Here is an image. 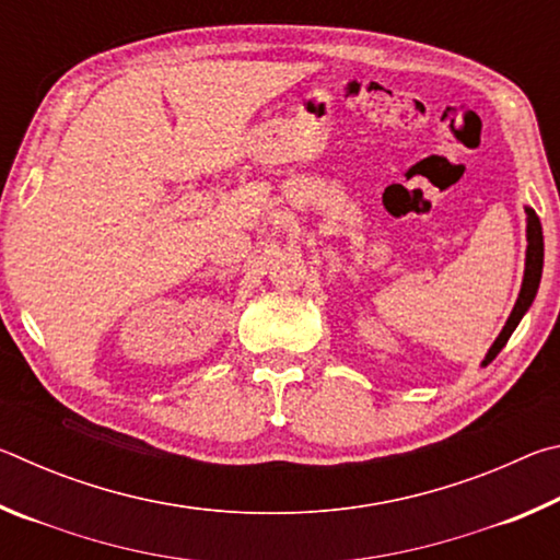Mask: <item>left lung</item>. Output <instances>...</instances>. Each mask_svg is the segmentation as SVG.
Here are the masks:
<instances>
[{
    "label": "left lung",
    "instance_id": "1",
    "mask_svg": "<svg viewBox=\"0 0 560 560\" xmlns=\"http://www.w3.org/2000/svg\"><path fill=\"white\" fill-rule=\"evenodd\" d=\"M526 267H524V281H521V291L518 299L514 303V311L506 318L504 328L497 336L494 343L487 350L485 360H481V368H487L491 360L499 355V350L506 346V340L514 334L516 326L521 324V318L526 316V311L534 303L536 293H538V283H541V273H544V230H541V220H538L536 212L526 207Z\"/></svg>",
    "mask_w": 560,
    "mask_h": 560
}]
</instances>
